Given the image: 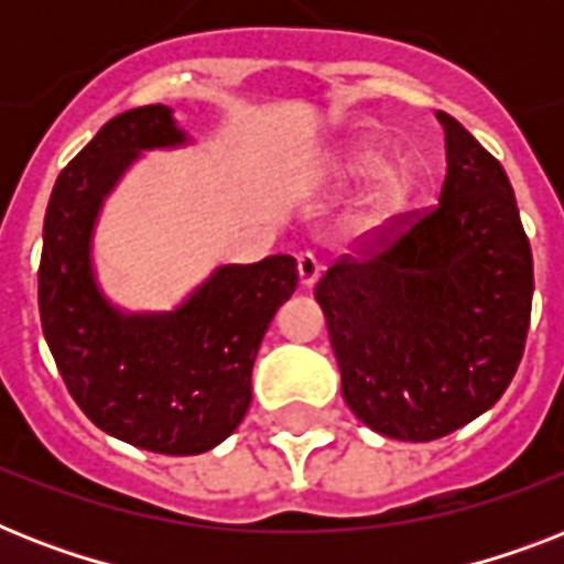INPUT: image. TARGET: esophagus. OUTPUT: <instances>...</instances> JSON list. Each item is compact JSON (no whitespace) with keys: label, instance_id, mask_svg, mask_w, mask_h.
Wrapping results in <instances>:
<instances>
[{"label":"esophagus","instance_id":"obj_1","mask_svg":"<svg viewBox=\"0 0 564 564\" xmlns=\"http://www.w3.org/2000/svg\"><path fill=\"white\" fill-rule=\"evenodd\" d=\"M318 274H322V263L316 260V254H310V251H304V254H299V281L301 286H313V283L318 281Z\"/></svg>","mask_w":564,"mask_h":564}]
</instances>
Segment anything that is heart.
Returning <instances> with one entry per match:
<instances>
[{
  "mask_svg": "<svg viewBox=\"0 0 564 564\" xmlns=\"http://www.w3.org/2000/svg\"><path fill=\"white\" fill-rule=\"evenodd\" d=\"M389 166V154L383 149H377L371 143H354L348 145L336 163V178L345 184H360V181H371L377 174L375 187L362 198V216L366 219H389L394 213H401L410 202L415 178H412L410 166Z\"/></svg>",
  "mask_w": 564,
  "mask_h": 564,
  "instance_id": "heart-1",
  "label": "heart"
}]
</instances>
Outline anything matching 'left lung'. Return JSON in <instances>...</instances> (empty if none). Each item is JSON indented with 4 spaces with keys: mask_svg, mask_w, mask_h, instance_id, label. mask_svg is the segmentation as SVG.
Masks as SVG:
<instances>
[{
    "mask_svg": "<svg viewBox=\"0 0 564 564\" xmlns=\"http://www.w3.org/2000/svg\"><path fill=\"white\" fill-rule=\"evenodd\" d=\"M436 207L343 254L316 301L343 398L380 436L433 442L498 403L524 354L533 251L507 172L454 117Z\"/></svg>",
    "mask_w": 564,
    "mask_h": 564,
    "instance_id": "obj_1",
    "label": "left lung"
}]
</instances>
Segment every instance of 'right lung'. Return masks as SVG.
I'll use <instances>...</instances> for the list:
<instances>
[{"mask_svg": "<svg viewBox=\"0 0 564 564\" xmlns=\"http://www.w3.org/2000/svg\"><path fill=\"white\" fill-rule=\"evenodd\" d=\"M187 143L166 105L119 113L57 175L43 221L40 322L84 415L128 445L204 454L251 403V369L269 322L299 286L295 260L221 265L172 313L128 316L93 278L101 198L145 149Z\"/></svg>", "mask_w": 564, "mask_h": 564, "instance_id": "obj_1", "label": "right lung"}]
</instances>
